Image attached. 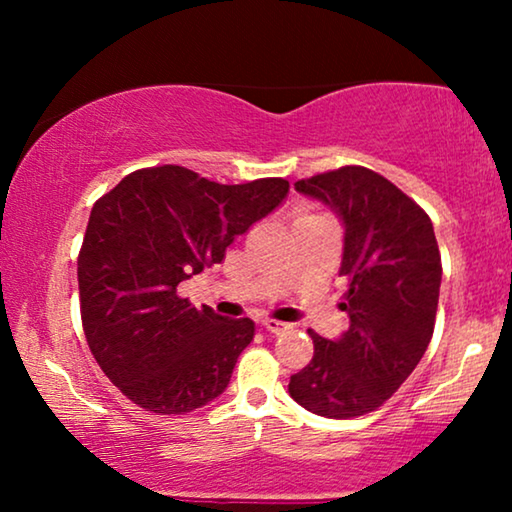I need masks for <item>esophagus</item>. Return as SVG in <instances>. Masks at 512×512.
Here are the masks:
<instances>
[{"label": "esophagus", "mask_w": 512, "mask_h": 512, "mask_svg": "<svg viewBox=\"0 0 512 512\" xmlns=\"http://www.w3.org/2000/svg\"><path fill=\"white\" fill-rule=\"evenodd\" d=\"M263 328L265 331L279 335V333H284L286 328H291V324H284V321H279V319H263Z\"/></svg>", "instance_id": "obj_1"}]
</instances>
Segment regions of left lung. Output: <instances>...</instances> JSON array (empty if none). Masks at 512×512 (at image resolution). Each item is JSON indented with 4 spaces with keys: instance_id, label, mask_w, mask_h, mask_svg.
<instances>
[{
    "instance_id": "1",
    "label": "left lung",
    "mask_w": 512,
    "mask_h": 512,
    "mask_svg": "<svg viewBox=\"0 0 512 512\" xmlns=\"http://www.w3.org/2000/svg\"><path fill=\"white\" fill-rule=\"evenodd\" d=\"M296 191L324 202L345 228L340 310L349 328L338 340L314 331V356L291 375L289 394L331 419L373 412L408 380L436 324L440 251L429 214L389 179L361 165L296 181Z\"/></svg>"
}]
</instances>
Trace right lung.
<instances>
[{"label": "right lung", "instance_id": "add662e5", "mask_svg": "<svg viewBox=\"0 0 512 512\" xmlns=\"http://www.w3.org/2000/svg\"><path fill=\"white\" fill-rule=\"evenodd\" d=\"M286 193V179L226 186L163 165L128 174L95 202L79 251L83 333L104 375L139 408L184 415L226 391L254 321L198 310L177 286L221 263Z\"/></svg>", "mask_w": 512, "mask_h": 512}]
</instances>
